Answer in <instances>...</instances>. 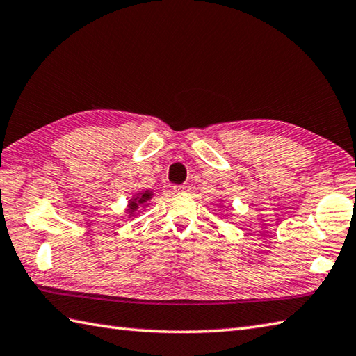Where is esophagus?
Here are the masks:
<instances>
[{
    "label": "esophagus",
    "mask_w": 356,
    "mask_h": 356,
    "mask_svg": "<svg viewBox=\"0 0 356 356\" xmlns=\"http://www.w3.org/2000/svg\"><path fill=\"white\" fill-rule=\"evenodd\" d=\"M174 191L176 193H186V191H190V185L188 184H182V185H176L172 188Z\"/></svg>",
    "instance_id": "esophagus-1"
}]
</instances>
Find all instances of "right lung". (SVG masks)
<instances>
[{"label": "right lung", "instance_id": "right-lung-1", "mask_svg": "<svg viewBox=\"0 0 356 356\" xmlns=\"http://www.w3.org/2000/svg\"><path fill=\"white\" fill-rule=\"evenodd\" d=\"M153 197V193H151L149 190H147V191H143V193H139V194H136L134 197L128 202V209H127V213L130 214V216H133L136 211H138V208L140 207V205H145V203Z\"/></svg>", "mask_w": 356, "mask_h": 356}]
</instances>
